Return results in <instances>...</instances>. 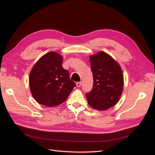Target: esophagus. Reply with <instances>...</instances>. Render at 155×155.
Returning <instances> with one entry per match:
<instances>
[{
    "label": "esophagus",
    "instance_id": "1",
    "mask_svg": "<svg viewBox=\"0 0 155 155\" xmlns=\"http://www.w3.org/2000/svg\"><path fill=\"white\" fill-rule=\"evenodd\" d=\"M81 81L77 82V83H76V86H77L78 87H81Z\"/></svg>",
    "mask_w": 155,
    "mask_h": 155
}]
</instances>
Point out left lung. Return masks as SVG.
Wrapping results in <instances>:
<instances>
[{"label": "left lung", "instance_id": "8db88e82", "mask_svg": "<svg viewBox=\"0 0 155 155\" xmlns=\"http://www.w3.org/2000/svg\"><path fill=\"white\" fill-rule=\"evenodd\" d=\"M93 87L85 96L94 109L104 110L119 101L124 87V76L120 64L111 56L100 51L90 57Z\"/></svg>", "mask_w": 155, "mask_h": 155}]
</instances>
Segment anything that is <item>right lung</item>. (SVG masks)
I'll return each mask as SVG.
<instances>
[{
	"label": "right lung",
	"instance_id": "add662e5",
	"mask_svg": "<svg viewBox=\"0 0 155 155\" xmlns=\"http://www.w3.org/2000/svg\"><path fill=\"white\" fill-rule=\"evenodd\" d=\"M62 62L61 55L50 51L42 56L32 68L29 77L30 91L39 104L58 106L67 99L76 87Z\"/></svg>",
	"mask_w": 155,
	"mask_h": 155
}]
</instances>
